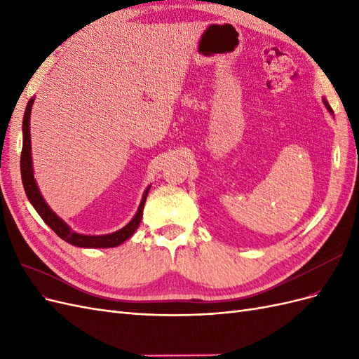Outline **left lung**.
Masks as SVG:
<instances>
[{
  "instance_id": "8db88e82",
  "label": "left lung",
  "mask_w": 359,
  "mask_h": 359,
  "mask_svg": "<svg viewBox=\"0 0 359 359\" xmlns=\"http://www.w3.org/2000/svg\"><path fill=\"white\" fill-rule=\"evenodd\" d=\"M323 103H325V106H327V109L330 111V114H331V115H334V111L331 109V106H330V103H328L327 100H325V99H323Z\"/></svg>"
}]
</instances>
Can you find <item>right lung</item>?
I'll use <instances>...</instances> for the list:
<instances>
[{
  "mask_svg": "<svg viewBox=\"0 0 359 359\" xmlns=\"http://www.w3.org/2000/svg\"><path fill=\"white\" fill-rule=\"evenodd\" d=\"M32 103H34V97L28 102L25 114H24V123H22L24 142H22V154H20V175H22V184H24L28 201L31 202L32 206H34V210L39 212L43 222H45L50 229L61 238V240H64L72 245L83 247V248H111V247L123 244L135 233L140 220H142L144 205H145L151 186H148L147 190L144 191L142 201H140V205L133 219L119 231L106 233V235H85V233L73 231L66 222L60 219V217L49 208V205L46 203L45 199H43L41 193L37 187V182L34 180V172H32V158H31V136H29V116H31Z\"/></svg>",
  "mask_w": 359,
  "mask_h": 359,
  "instance_id": "1",
  "label": "right lung"
}]
</instances>
